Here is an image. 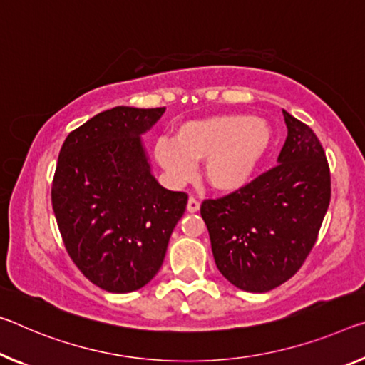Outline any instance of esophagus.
Instances as JSON below:
<instances>
[{
  "label": "esophagus",
  "instance_id": "34e87169",
  "mask_svg": "<svg viewBox=\"0 0 365 365\" xmlns=\"http://www.w3.org/2000/svg\"><path fill=\"white\" fill-rule=\"evenodd\" d=\"M187 210L190 212H196L200 210V201L195 198V196H190L188 198V203H187Z\"/></svg>",
  "mask_w": 365,
  "mask_h": 365
}]
</instances>
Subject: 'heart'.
Masks as SVG:
<instances>
[{"mask_svg":"<svg viewBox=\"0 0 365 365\" xmlns=\"http://www.w3.org/2000/svg\"><path fill=\"white\" fill-rule=\"evenodd\" d=\"M273 141L269 125L244 113L216 115L183 123L175 143L155 146L160 165L177 183L190 182L196 164L206 162L207 183L219 192H237L252 180Z\"/></svg>","mask_w":365,"mask_h":365,"instance_id":"obj_1","label":"heart"}]
</instances>
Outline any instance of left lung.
<instances>
[{"mask_svg": "<svg viewBox=\"0 0 365 365\" xmlns=\"http://www.w3.org/2000/svg\"><path fill=\"white\" fill-rule=\"evenodd\" d=\"M282 115L287 138L279 164L200 207L217 269L248 292H268L297 273L331 198L325 149L310 126Z\"/></svg>", "mask_w": 365, "mask_h": 365, "instance_id": "obj_1", "label": "left lung"}]
</instances>
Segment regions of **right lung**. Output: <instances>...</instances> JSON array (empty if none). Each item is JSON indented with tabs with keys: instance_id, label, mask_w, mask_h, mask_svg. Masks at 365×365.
I'll return each mask as SVG.
<instances>
[{
	"instance_id": "obj_1",
	"label": "right lung",
	"mask_w": 365,
	"mask_h": 365,
	"mask_svg": "<svg viewBox=\"0 0 365 365\" xmlns=\"http://www.w3.org/2000/svg\"><path fill=\"white\" fill-rule=\"evenodd\" d=\"M165 107L106 110L69 133L58 155L51 206L63 244L97 287L146 286L164 262L188 195L151 175L141 138Z\"/></svg>"
}]
</instances>
